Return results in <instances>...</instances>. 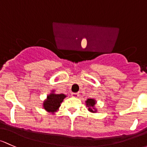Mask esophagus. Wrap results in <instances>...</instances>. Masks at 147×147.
Returning <instances> with one entry per match:
<instances>
[{"mask_svg": "<svg viewBox=\"0 0 147 147\" xmlns=\"http://www.w3.org/2000/svg\"><path fill=\"white\" fill-rule=\"evenodd\" d=\"M72 95L74 97H78L79 96V93H72Z\"/></svg>", "mask_w": 147, "mask_h": 147, "instance_id": "1", "label": "esophagus"}]
</instances>
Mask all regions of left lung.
<instances>
[{
    "mask_svg": "<svg viewBox=\"0 0 147 147\" xmlns=\"http://www.w3.org/2000/svg\"><path fill=\"white\" fill-rule=\"evenodd\" d=\"M86 105L87 106H89V107H94V106L95 105V101H94V99H92V98H89V99H87V101H86ZM89 110L90 111H92V112H95V111H94L92 109H91V108H89Z\"/></svg>",
    "mask_w": 147,
    "mask_h": 147,
    "instance_id": "8db88e82",
    "label": "left lung"
}]
</instances>
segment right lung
Masks as SVG:
<instances>
[{
	"mask_svg": "<svg viewBox=\"0 0 147 147\" xmlns=\"http://www.w3.org/2000/svg\"><path fill=\"white\" fill-rule=\"evenodd\" d=\"M65 98V95L63 94H51L48 96L47 99L44 101V107L49 112H55L60 107L61 103Z\"/></svg>",
	"mask_w": 147,
	"mask_h": 147,
	"instance_id": "1",
	"label": "right lung"
}]
</instances>
